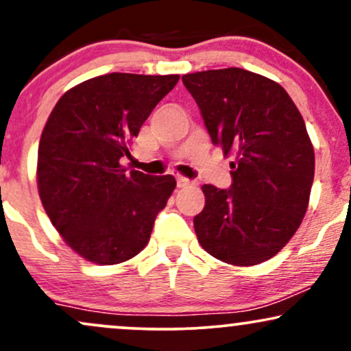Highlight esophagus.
Masks as SVG:
<instances>
[{"label": "esophagus", "mask_w": 351, "mask_h": 351, "mask_svg": "<svg viewBox=\"0 0 351 351\" xmlns=\"http://www.w3.org/2000/svg\"><path fill=\"white\" fill-rule=\"evenodd\" d=\"M176 184H178V188L189 186V184H191V180L184 178V176H178V178H176Z\"/></svg>", "instance_id": "esophagus-1"}]
</instances>
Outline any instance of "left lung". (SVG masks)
Returning a JSON list of instances; mask_svg holds the SVG:
<instances>
[{"label":"left lung","mask_w":351,"mask_h":351,"mask_svg":"<svg viewBox=\"0 0 351 351\" xmlns=\"http://www.w3.org/2000/svg\"><path fill=\"white\" fill-rule=\"evenodd\" d=\"M211 142L232 156V186L203 184L195 216L201 247L239 267L271 259L299 229L308 208L315 153L285 88L239 67L184 74Z\"/></svg>","instance_id":"left-lung-1"}]
</instances>
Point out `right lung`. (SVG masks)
I'll use <instances>...</instances> for the list:
<instances>
[{"label": "right lung", "mask_w": 351, "mask_h": 351, "mask_svg": "<svg viewBox=\"0 0 351 351\" xmlns=\"http://www.w3.org/2000/svg\"><path fill=\"white\" fill-rule=\"evenodd\" d=\"M180 75L114 74L84 80L52 108L39 140L38 191L52 226L88 263L114 265L150 241L176 186L171 175L127 170L132 138Z\"/></svg>", "instance_id": "obj_1"}]
</instances>
